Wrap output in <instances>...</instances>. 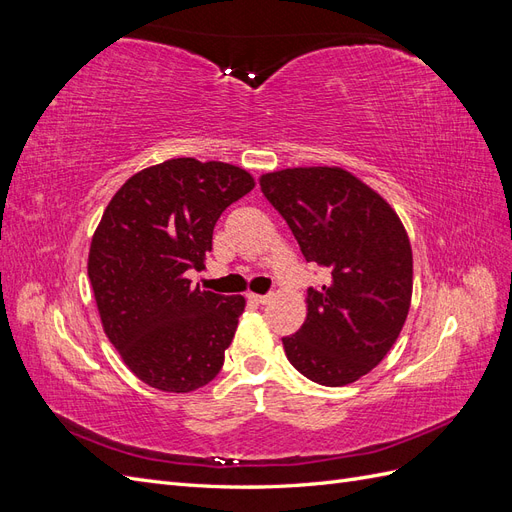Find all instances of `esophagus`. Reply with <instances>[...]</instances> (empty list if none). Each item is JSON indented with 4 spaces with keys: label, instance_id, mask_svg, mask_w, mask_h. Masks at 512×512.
Listing matches in <instances>:
<instances>
[{
    "label": "esophagus",
    "instance_id": "1",
    "mask_svg": "<svg viewBox=\"0 0 512 512\" xmlns=\"http://www.w3.org/2000/svg\"><path fill=\"white\" fill-rule=\"evenodd\" d=\"M247 299H250L252 303H258V305H265V303H269V294H254V292H250L247 294Z\"/></svg>",
    "mask_w": 512,
    "mask_h": 512
}]
</instances>
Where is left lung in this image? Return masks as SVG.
<instances>
[{
  "label": "left lung",
  "instance_id": "obj_1",
  "mask_svg": "<svg viewBox=\"0 0 512 512\" xmlns=\"http://www.w3.org/2000/svg\"><path fill=\"white\" fill-rule=\"evenodd\" d=\"M260 190L329 282L307 288L303 327L282 337L292 367L324 386L369 374L395 344L412 299V247L393 207L348 170L286 168Z\"/></svg>",
  "mask_w": 512,
  "mask_h": 512
}]
</instances>
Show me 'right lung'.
Returning <instances> with one entry per match:
<instances>
[{
    "label": "right lung",
    "mask_w": 512,
    "mask_h": 512,
    "mask_svg": "<svg viewBox=\"0 0 512 512\" xmlns=\"http://www.w3.org/2000/svg\"><path fill=\"white\" fill-rule=\"evenodd\" d=\"M252 188L239 166L175 158L132 175L104 209L89 282L106 337L153 389L190 393L220 374L245 299L185 273L205 269L215 222Z\"/></svg>",
    "instance_id": "obj_1"
}]
</instances>
